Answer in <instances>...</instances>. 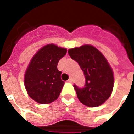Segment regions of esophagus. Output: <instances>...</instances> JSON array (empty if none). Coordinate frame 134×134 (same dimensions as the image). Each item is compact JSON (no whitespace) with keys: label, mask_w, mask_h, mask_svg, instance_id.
<instances>
[{"label":"esophagus","mask_w":134,"mask_h":134,"mask_svg":"<svg viewBox=\"0 0 134 134\" xmlns=\"http://www.w3.org/2000/svg\"><path fill=\"white\" fill-rule=\"evenodd\" d=\"M67 82H69V83H72V82H73V79H72L71 77H70V78L67 80Z\"/></svg>","instance_id":"obj_1"}]
</instances>
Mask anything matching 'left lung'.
Returning a JSON list of instances; mask_svg holds the SVG:
<instances>
[{
	"mask_svg": "<svg viewBox=\"0 0 134 134\" xmlns=\"http://www.w3.org/2000/svg\"><path fill=\"white\" fill-rule=\"evenodd\" d=\"M68 53L85 76L83 88L74 85L79 100L90 107L101 105L110 97L114 84L113 73L107 59L91 45L69 49Z\"/></svg>",
	"mask_w": 134,
	"mask_h": 134,
	"instance_id": "obj_1",
	"label": "left lung"
}]
</instances>
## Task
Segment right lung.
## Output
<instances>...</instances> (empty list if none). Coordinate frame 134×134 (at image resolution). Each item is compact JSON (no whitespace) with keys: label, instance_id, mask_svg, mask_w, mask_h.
<instances>
[{"label":"right lung","instance_id":"right-lung-1","mask_svg":"<svg viewBox=\"0 0 134 134\" xmlns=\"http://www.w3.org/2000/svg\"><path fill=\"white\" fill-rule=\"evenodd\" d=\"M66 53V48L48 44L34 56L24 78L25 89L34 100L48 104L57 99L65 84L57 65Z\"/></svg>","mask_w":134,"mask_h":134}]
</instances>
